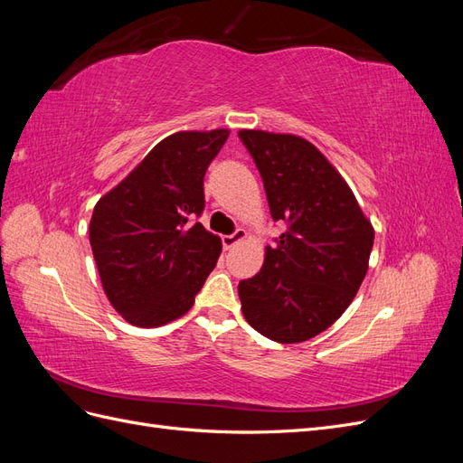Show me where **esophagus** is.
Returning a JSON list of instances; mask_svg holds the SVG:
<instances>
[{
    "label": "esophagus",
    "mask_w": 463,
    "mask_h": 463,
    "mask_svg": "<svg viewBox=\"0 0 463 463\" xmlns=\"http://www.w3.org/2000/svg\"><path fill=\"white\" fill-rule=\"evenodd\" d=\"M247 237V232L245 230H235L232 235H226L222 240V243H223V249H232V247H235L237 243L240 241H243Z\"/></svg>",
    "instance_id": "1"
}]
</instances>
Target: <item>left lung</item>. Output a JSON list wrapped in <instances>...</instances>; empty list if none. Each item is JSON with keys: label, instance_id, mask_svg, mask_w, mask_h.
Segmentation results:
<instances>
[{"label": "left lung", "instance_id": "8db88e82", "mask_svg": "<svg viewBox=\"0 0 463 463\" xmlns=\"http://www.w3.org/2000/svg\"><path fill=\"white\" fill-rule=\"evenodd\" d=\"M262 177L274 222L259 274L241 279L247 322L266 338L298 344L342 317L369 269L374 230L352 189L317 146L296 135L240 131Z\"/></svg>", "mask_w": 463, "mask_h": 463}]
</instances>
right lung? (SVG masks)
Listing matches in <instances>:
<instances>
[{
	"label": "right lung",
	"mask_w": 463,
	"mask_h": 463,
	"mask_svg": "<svg viewBox=\"0 0 463 463\" xmlns=\"http://www.w3.org/2000/svg\"><path fill=\"white\" fill-rule=\"evenodd\" d=\"M228 135L165 137L94 206L90 247L102 288L135 326L184 317L216 266L222 241L197 218L204 210V174Z\"/></svg>",
	"instance_id": "add662e5"
}]
</instances>
